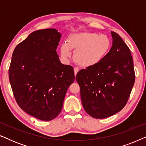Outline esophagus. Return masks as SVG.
<instances>
[{
  "label": "esophagus",
  "instance_id": "34e87169",
  "mask_svg": "<svg viewBox=\"0 0 146 146\" xmlns=\"http://www.w3.org/2000/svg\"><path fill=\"white\" fill-rule=\"evenodd\" d=\"M74 74H75V76H76L77 73L78 72V71H79V68L78 67H75L74 68Z\"/></svg>",
  "mask_w": 146,
  "mask_h": 146
}]
</instances>
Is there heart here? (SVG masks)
I'll return each mask as SVG.
<instances>
[{
	"label": "heart",
	"instance_id": "b5f03b06",
	"mask_svg": "<svg viewBox=\"0 0 146 146\" xmlns=\"http://www.w3.org/2000/svg\"><path fill=\"white\" fill-rule=\"evenodd\" d=\"M111 48V39L97 33L79 32L71 34L67 42L62 44L61 55L64 59L72 56L74 50V59L81 66L88 68L97 65L108 54Z\"/></svg>",
	"mask_w": 146,
	"mask_h": 146
}]
</instances>
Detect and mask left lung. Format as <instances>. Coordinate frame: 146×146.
I'll use <instances>...</instances> for the list:
<instances>
[{
    "label": "left lung",
    "instance_id": "1",
    "mask_svg": "<svg viewBox=\"0 0 146 146\" xmlns=\"http://www.w3.org/2000/svg\"><path fill=\"white\" fill-rule=\"evenodd\" d=\"M112 46L97 65L82 69L76 79L82 104L90 116L103 119L116 113L126 104L135 82L132 56L122 38L111 32Z\"/></svg>",
    "mask_w": 146,
    "mask_h": 146
}]
</instances>
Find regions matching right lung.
I'll return each mask as SVG.
<instances>
[{
    "instance_id": "add662e5",
    "label": "right lung",
    "mask_w": 146,
    "mask_h": 146,
    "mask_svg": "<svg viewBox=\"0 0 146 146\" xmlns=\"http://www.w3.org/2000/svg\"><path fill=\"white\" fill-rule=\"evenodd\" d=\"M61 36L54 29L33 32L12 56L9 76L14 96L22 110L40 120L58 115L75 80L73 67L62 64L56 50Z\"/></svg>"
}]
</instances>
